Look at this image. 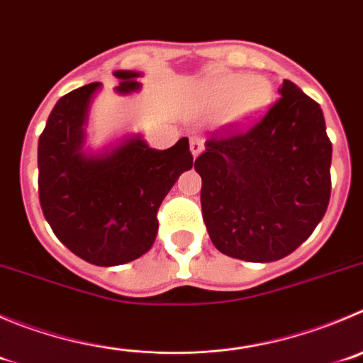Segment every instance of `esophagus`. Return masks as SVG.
<instances>
[{
    "mask_svg": "<svg viewBox=\"0 0 363 363\" xmlns=\"http://www.w3.org/2000/svg\"><path fill=\"white\" fill-rule=\"evenodd\" d=\"M189 148H191L193 157H197V155L204 150V141H202L201 138H197V135H193L191 141H189Z\"/></svg>",
    "mask_w": 363,
    "mask_h": 363,
    "instance_id": "esophagus-1",
    "label": "esophagus"
}]
</instances>
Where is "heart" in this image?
I'll return each instance as SVG.
<instances>
[{
  "instance_id": "heart-1",
  "label": "heart",
  "mask_w": 363,
  "mask_h": 363,
  "mask_svg": "<svg viewBox=\"0 0 363 363\" xmlns=\"http://www.w3.org/2000/svg\"><path fill=\"white\" fill-rule=\"evenodd\" d=\"M274 89L269 80L249 79L242 73H215L204 80L201 100L206 109H225V118L245 123L269 109Z\"/></svg>"
}]
</instances>
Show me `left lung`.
Returning a JSON list of instances; mask_svg holds the SVG:
<instances>
[{"instance_id": "left-lung-1", "label": "left lung", "mask_w": 363, "mask_h": 363, "mask_svg": "<svg viewBox=\"0 0 363 363\" xmlns=\"http://www.w3.org/2000/svg\"><path fill=\"white\" fill-rule=\"evenodd\" d=\"M249 127L229 125L195 159L213 245L243 262L289 256L323 220L331 195V141L320 105L290 80Z\"/></svg>"}]
</instances>
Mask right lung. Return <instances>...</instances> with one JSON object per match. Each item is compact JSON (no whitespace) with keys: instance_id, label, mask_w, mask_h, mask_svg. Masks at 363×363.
I'll list each match as a JSON object with an SVG mask.
<instances>
[{"instance_id":"right-lung-1","label":"right lung","mask_w":363,"mask_h":363,"mask_svg":"<svg viewBox=\"0 0 363 363\" xmlns=\"http://www.w3.org/2000/svg\"><path fill=\"white\" fill-rule=\"evenodd\" d=\"M120 93L141 87L140 73L114 71ZM100 82L64 94L39 138V202L57 238L98 267L138 259L157 235V211L182 172L193 166L188 138L154 150L140 135L100 155H84V123Z\"/></svg>"}]
</instances>
